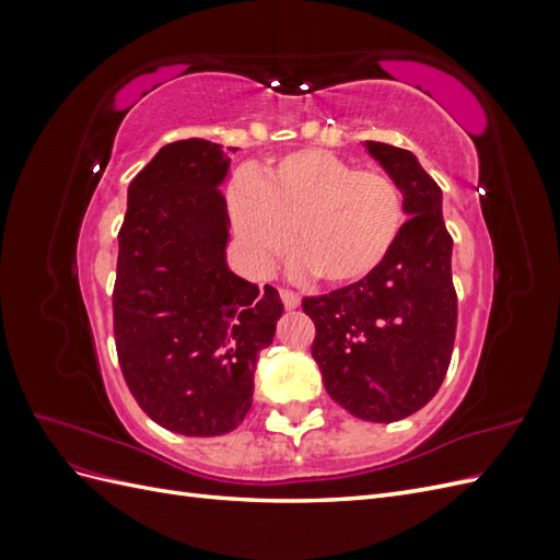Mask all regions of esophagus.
<instances>
[{
    "label": "esophagus",
    "instance_id": "esophagus-1",
    "mask_svg": "<svg viewBox=\"0 0 560 560\" xmlns=\"http://www.w3.org/2000/svg\"><path fill=\"white\" fill-rule=\"evenodd\" d=\"M280 299H282L287 311L299 308V303H301V296L296 292H290V290H280Z\"/></svg>",
    "mask_w": 560,
    "mask_h": 560
}]
</instances>
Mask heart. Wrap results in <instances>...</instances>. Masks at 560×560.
<instances>
[{"instance_id":"heart-1","label":"heart","mask_w":560,"mask_h":560,"mask_svg":"<svg viewBox=\"0 0 560 560\" xmlns=\"http://www.w3.org/2000/svg\"><path fill=\"white\" fill-rule=\"evenodd\" d=\"M229 212L254 266L270 268L290 249L296 266L329 284L360 282L387 259L404 229L397 184L374 167L325 149H301L229 186Z\"/></svg>"}]
</instances>
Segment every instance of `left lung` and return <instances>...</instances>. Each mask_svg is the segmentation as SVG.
<instances>
[{"label": "left lung", "mask_w": 560, "mask_h": 560, "mask_svg": "<svg viewBox=\"0 0 560 560\" xmlns=\"http://www.w3.org/2000/svg\"><path fill=\"white\" fill-rule=\"evenodd\" d=\"M404 196L399 241L360 282L303 299L315 322L313 360L329 397L354 418L395 422L420 411L442 387L451 364L457 296L453 238L442 189L411 151L364 142Z\"/></svg>", "instance_id": "8db88e82"}]
</instances>
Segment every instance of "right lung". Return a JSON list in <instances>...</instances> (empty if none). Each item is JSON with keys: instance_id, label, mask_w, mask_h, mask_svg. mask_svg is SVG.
<instances>
[{"instance_id": "add662e5", "label": "right lung", "mask_w": 560, "mask_h": 560, "mask_svg": "<svg viewBox=\"0 0 560 560\" xmlns=\"http://www.w3.org/2000/svg\"><path fill=\"white\" fill-rule=\"evenodd\" d=\"M229 151L198 138L165 144L130 182L118 231V364L140 409L186 436L241 425L259 352L284 311L276 287L259 292L229 270L231 219L219 191Z\"/></svg>"}]
</instances>
